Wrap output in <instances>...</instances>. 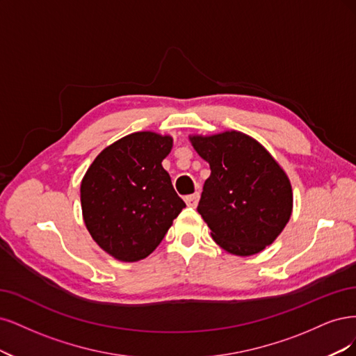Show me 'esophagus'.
Instances as JSON below:
<instances>
[{"instance_id": "esophagus-1", "label": "esophagus", "mask_w": 356, "mask_h": 356, "mask_svg": "<svg viewBox=\"0 0 356 356\" xmlns=\"http://www.w3.org/2000/svg\"><path fill=\"white\" fill-rule=\"evenodd\" d=\"M185 201H186V204H188V207H197L198 205V201H200V193L198 192H195V193H192V195H186L185 197Z\"/></svg>"}]
</instances>
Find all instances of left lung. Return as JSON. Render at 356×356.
Listing matches in <instances>:
<instances>
[{
  "label": "left lung",
  "instance_id": "1",
  "mask_svg": "<svg viewBox=\"0 0 356 356\" xmlns=\"http://www.w3.org/2000/svg\"><path fill=\"white\" fill-rule=\"evenodd\" d=\"M189 139L211 170L197 210L213 239L235 256L260 253L290 220L289 177L266 149L244 133Z\"/></svg>",
  "mask_w": 356,
  "mask_h": 356
}]
</instances>
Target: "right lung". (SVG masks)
Listing matches in <instances>:
<instances>
[{"label": "right lung", "instance_id": "obj_1", "mask_svg": "<svg viewBox=\"0 0 356 356\" xmlns=\"http://www.w3.org/2000/svg\"><path fill=\"white\" fill-rule=\"evenodd\" d=\"M171 146L170 136L133 133L103 149L87 170L83 217L91 238L112 257H147L186 207L161 164Z\"/></svg>", "mask_w": 356, "mask_h": 356}]
</instances>
